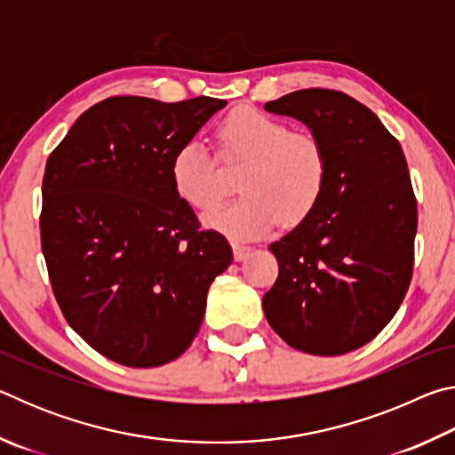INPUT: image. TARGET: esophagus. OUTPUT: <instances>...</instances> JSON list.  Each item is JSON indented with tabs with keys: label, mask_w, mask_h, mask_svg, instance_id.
<instances>
[{
	"label": "esophagus",
	"mask_w": 455,
	"mask_h": 455,
	"mask_svg": "<svg viewBox=\"0 0 455 455\" xmlns=\"http://www.w3.org/2000/svg\"><path fill=\"white\" fill-rule=\"evenodd\" d=\"M252 246L244 244V243H238V241H233V252H235V260H244L246 257L251 255Z\"/></svg>",
	"instance_id": "obj_1"
}]
</instances>
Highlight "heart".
I'll list each match as a JSON object with an SVG mask.
<instances>
[{
    "instance_id": "1",
    "label": "heart",
    "mask_w": 455,
    "mask_h": 455,
    "mask_svg": "<svg viewBox=\"0 0 455 455\" xmlns=\"http://www.w3.org/2000/svg\"><path fill=\"white\" fill-rule=\"evenodd\" d=\"M222 160H241V196L214 209L204 225L236 238L265 235L283 220L297 225L309 217L327 187L329 158L325 144L311 132H292L284 122L238 108L217 130ZM171 180L184 203L198 211L211 209L222 190L217 163L198 140L182 142L171 158Z\"/></svg>"
}]
</instances>
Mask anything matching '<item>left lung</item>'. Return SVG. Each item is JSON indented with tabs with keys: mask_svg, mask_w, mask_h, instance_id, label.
<instances>
[{
	"mask_svg": "<svg viewBox=\"0 0 455 455\" xmlns=\"http://www.w3.org/2000/svg\"><path fill=\"white\" fill-rule=\"evenodd\" d=\"M265 110L301 120L329 158L319 204L268 246L279 276L263 297L265 317L291 347L343 355L379 335L410 287L418 203L403 150L343 92L297 90Z\"/></svg>",
	"mask_w": 455,
	"mask_h": 455,
	"instance_id": "1",
	"label": "left lung"
}]
</instances>
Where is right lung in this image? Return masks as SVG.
Masks as SVG:
<instances>
[{
  "label": "right lung",
  "mask_w": 455,
  "mask_h": 455,
  "mask_svg": "<svg viewBox=\"0 0 455 455\" xmlns=\"http://www.w3.org/2000/svg\"><path fill=\"white\" fill-rule=\"evenodd\" d=\"M227 102L114 96L88 108L50 154L42 252L66 321L128 367L174 361L196 337L214 276L233 260L176 195L171 158Z\"/></svg>",
  "instance_id": "obj_1"
}]
</instances>
